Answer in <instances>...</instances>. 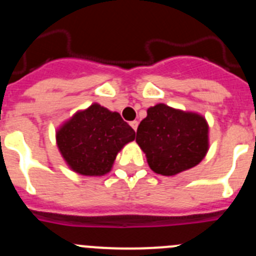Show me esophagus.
Segmentation results:
<instances>
[{"mask_svg":"<svg viewBox=\"0 0 256 256\" xmlns=\"http://www.w3.org/2000/svg\"><path fill=\"white\" fill-rule=\"evenodd\" d=\"M130 125H131V128H134V130H135V131L138 130V121H131Z\"/></svg>","mask_w":256,"mask_h":256,"instance_id":"obj_1","label":"esophagus"}]
</instances>
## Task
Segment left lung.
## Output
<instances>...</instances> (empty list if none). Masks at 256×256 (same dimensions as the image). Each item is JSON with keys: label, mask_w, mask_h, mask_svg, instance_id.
<instances>
[{"label": "left lung", "mask_w": 256, "mask_h": 256, "mask_svg": "<svg viewBox=\"0 0 256 256\" xmlns=\"http://www.w3.org/2000/svg\"><path fill=\"white\" fill-rule=\"evenodd\" d=\"M136 142L151 170L172 176L196 166L209 150V125L196 112L158 104L148 108L138 125Z\"/></svg>", "instance_id": "8db88e82"}]
</instances>
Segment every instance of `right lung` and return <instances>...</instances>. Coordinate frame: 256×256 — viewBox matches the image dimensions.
Masks as SVG:
<instances>
[{
    "mask_svg": "<svg viewBox=\"0 0 256 256\" xmlns=\"http://www.w3.org/2000/svg\"><path fill=\"white\" fill-rule=\"evenodd\" d=\"M135 140V131L98 104L78 111L56 132L62 158L71 170L85 176H102L111 170L118 151Z\"/></svg>",
    "mask_w": 256,
    "mask_h": 256,
    "instance_id": "add662e5",
    "label": "right lung"
}]
</instances>
